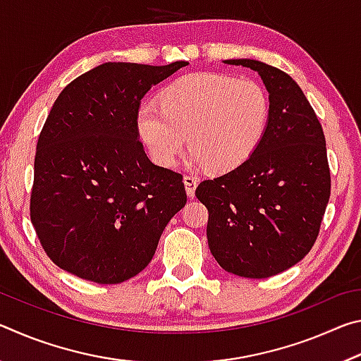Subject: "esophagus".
I'll use <instances>...</instances> for the list:
<instances>
[{"label":"esophagus","mask_w":361,"mask_h":361,"mask_svg":"<svg viewBox=\"0 0 361 361\" xmlns=\"http://www.w3.org/2000/svg\"><path fill=\"white\" fill-rule=\"evenodd\" d=\"M183 183H185L188 197L192 199L194 194H195V186H197V180H195L194 176H191V175H186L185 180H183Z\"/></svg>","instance_id":"1"}]
</instances>
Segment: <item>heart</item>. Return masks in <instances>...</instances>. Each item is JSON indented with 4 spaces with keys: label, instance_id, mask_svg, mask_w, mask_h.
Wrapping results in <instances>:
<instances>
[{
    "label": "heart",
    "instance_id": "1",
    "mask_svg": "<svg viewBox=\"0 0 361 361\" xmlns=\"http://www.w3.org/2000/svg\"><path fill=\"white\" fill-rule=\"evenodd\" d=\"M157 105L140 106L137 133L161 167H173L189 140L195 164L231 172L258 151L271 119V102L258 81L218 73L175 79Z\"/></svg>",
    "mask_w": 361,
    "mask_h": 361
}]
</instances>
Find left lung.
Segmentation results:
<instances>
[{"mask_svg": "<svg viewBox=\"0 0 361 361\" xmlns=\"http://www.w3.org/2000/svg\"><path fill=\"white\" fill-rule=\"evenodd\" d=\"M264 82L271 119L258 151L231 172L205 180L195 195L209 210L207 239L224 271L277 276L301 261L319 237L331 192L323 129L291 76L258 60H224Z\"/></svg>", "mask_w": 361, "mask_h": 361, "instance_id": "obj_1", "label": "left lung"}]
</instances>
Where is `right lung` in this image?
Returning a JSON list of instances; mask_svg holds the SVG:
<instances>
[{"mask_svg": "<svg viewBox=\"0 0 361 361\" xmlns=\"http://www.w3.org/2000/svg\"><path fill=\"white\" fill-rule=\"evenodd\" d=\"M186 65L108 62L57 97L36 145L30 216L60 269L113 285L149 264L186 191L180 173L145 154L137 113L152 85Z\"/></svg>", "mask_w": 361, "mask_h": 361, "instance_id": "obj_1", "label": "right lung"}]
</instances>
